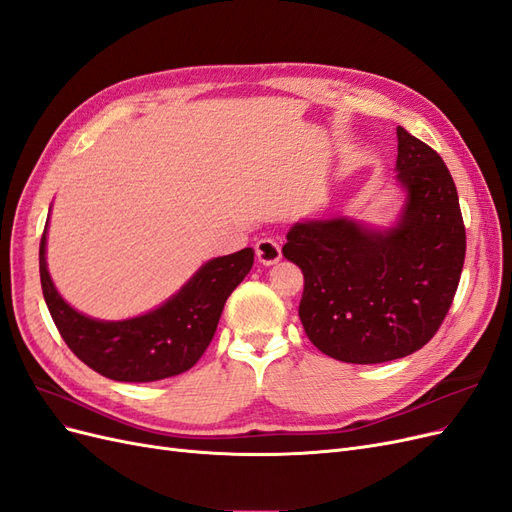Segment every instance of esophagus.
Returning <instances> with one entry per match:
<instances>
[{
	"label": "esophagus",
	"instance_id": "1",
	"mask_svg": "<svg viewBox=\"0 0 512 512\" xmlns=\"http://www.w3.org/2000/svg\"><path fill=\"white\" fill-rule=\"evenodd\" d=\"M256 256H258L260 265H265V267L275 265V262L282 258V245L277 243L275 239H269V237L260 239L256 243Z\"/></svg>",
	"mask_w": 512,
	"mask_h": 512
}]
</instances>
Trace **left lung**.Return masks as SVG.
<instances>
[{
  "label": "left lung",
  "instance_id": "1",
  "mask_svg": "<svg viewBox=\"0 0 512 512\" xmlns=\"http://www.w3.org/2000/svg\"><path fill=\"white\" fill-rule=\"evenodd\" d=\"M397 218L350 215L292 224L282 247L305 277L299 318L320 352L371 365L421 350L436 335L466 258L455 181L436 151L397 126Z\"/></svg>",
  "mask_w": 512,
  "mask_h": 512
}]
</instances>
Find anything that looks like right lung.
Instances as JSON below:
<instances>
[{
    "instance_id": "add662e5",
    "label": "right lung",
    "mask_w": 512,
    "mask_h": 512,
    "mask_svg": "<svg viewBox=\"0 0 512 512\" xmlns=\"http://www.w3.org/2000/svg\"><path fill=\"white\" fill-rule=\"evenodd\" d=\"M46 232L49 220L40 241V282L55 327L87 367L117 382H156L194 367L211 344L230 292L254 265L252 247L211 258L162 305L126 320H100L81 314L55 288Z\"/></svg>"
}]
</instances>
